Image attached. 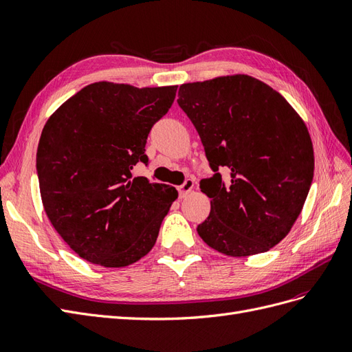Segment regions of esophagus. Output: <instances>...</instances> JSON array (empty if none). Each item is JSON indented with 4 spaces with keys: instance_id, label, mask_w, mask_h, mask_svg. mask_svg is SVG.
I'll list each match as a JSON object with an SVG mask.
<instances>
[{
    "instance_id": "obj_1",
    "label": "esophagus",
    "mask_w": 352,
    "mask_h": 352,
    "mask_svg": "<svg viewBox=\"0 0 352 352\" xmlns=\"http://www.w3.org/2000/svg\"><path fill=\"white\" fill-rule=\"evenodd\" d=\"M194 185H195V182H194V179H186L185 182L180 185V186H177V190H179V197L180 198H185L190 190L194 189Z\"/></svg>"
}]
</instances>
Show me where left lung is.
Instances as JSON below:
<instances>
[{
    "label": "left lung",
    "mask_w": 352,
    "mask_h": 352,
    "mask_svg": "<svg viewBox=\"0 0 352 352\" xmlns=\"http://www.w3.org/2000/svg\"><path fill=\"white\" fill-rule=\"evenodd\" d=\"M177 104L214 172L199 182L211 210L198 235L230 257L269 251L289 233L313 182L302 119L279 92L247 74L184 83ZM219 168L231 173L228 184Z\"/></svg>",
    "instance_id": "8db88e82"
}]
</instances>
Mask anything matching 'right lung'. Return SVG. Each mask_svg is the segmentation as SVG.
<instances>
[{
  "label": "right lung",
  "mask_w": 352,
  "mask_h": 352,
  "mask_svg": "<svg viewBox=\"0 0 352 352\" xmlns=\"http://www.w3.org/2000/svg\"><path fill=\"white\" fill-rule=\"evenodd\" d=\"M176 91L91 83L45 123L36 153L42 204L80 258L124 267L154 247L177 190L132 177V170L148 163V133Z\"/></svg>",
  "instance_id": "right-lung-1"
}]
</instances>
